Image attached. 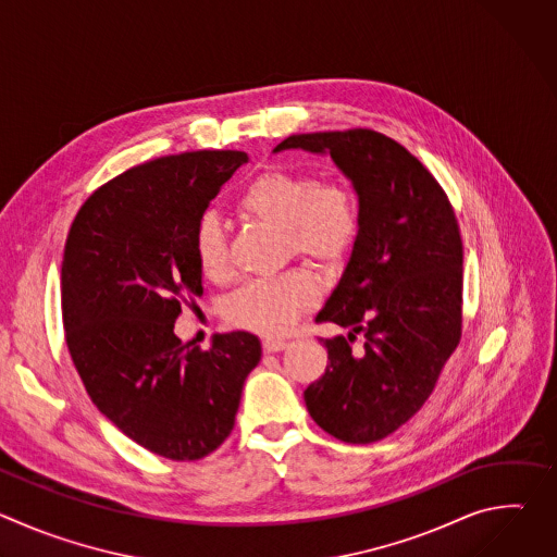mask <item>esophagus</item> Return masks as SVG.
<instances>
[{
	"label": "esophagus",
	"mask_w": 557,
	"mask_h": 557,
	"mask_svg": "<svg viewBox=\"0 0 557 557\" xmlns=\"http://www.w3.org/2000/svg\"><path fill=\"white\" fill-rule=\"evenodd\" d=\"M262 348H264V352H267V355H271V352H282V350H286V348H288V344H286V342H282V339H264Z\"/></svg>",
	"instance_id": "1"
}]
</instances>
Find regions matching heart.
I'll use <instances>...</instances> for the list:
<instances>
[{
    "label": "heart",
    "mask_w": 557,
    "mask_h": 557,
    "mask_svg": "<svg viewBox=\"0 0 557 557\" xmlns=\"http://www.w3.org/2000/svg\"><path fill=\"white\" fill-rule=\"evenodd\" d=\"M237 209L245 215L284 231V249L320 267L339 264L359 233L357 198L344 181H317L310 172L267 170L258 174ZM194 253L205 277L222 282L231 273L228 237L215 215H202L194 233ZM320 297L314 277L301 269L271 280L249 282L235 290L224 314L228 324L267 337L288 333Z\"/></svg>",
    "instance_id": "heart-1"
}]
</instances>
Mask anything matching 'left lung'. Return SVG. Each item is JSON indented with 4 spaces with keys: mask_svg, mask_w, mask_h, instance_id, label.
Returning <instances> with one entry per match:
<instances>
[{
    "mask_svg": "<svg viewBox=\"0 0 557 557\" xmlns=\"http://www.w3.org/2000/svg\"><path fill=\"white\" fill-rule=\"evenodd\" d=\"M331 153L359 198L344 275L314 322L348 329L322 339L329 366L304 392L312 421L366 445L410 421L460 342L462 240L454 209L417 156L374 129L284 138L275 151ZM361 332L364 344H349Z\"/></svg>",
    "mask_w": 557,
    "mask_h": 557,
    "instance_id": "1",
    "label": "left lung"
}]
</instances>
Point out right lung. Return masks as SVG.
<instances>
[{"mask_svg":"<svg viewBox=\"0 0 557 557\" xmlns=\"http://www.w3.org/2000/svg\"><path fill=\"white\" fill-rule=\"evenodd\" d=\"M245 151H187L132 168L78 209L63 249L65 344L92 404L140 447L198 460L231 434L260 363L251 333L209 350L174 335L181 304L202 295L198 220Z\"/></svg>","mask_w":557,"mask_h":557,"instance_id":"add662e5","label":"right lung"}]
</instances>
